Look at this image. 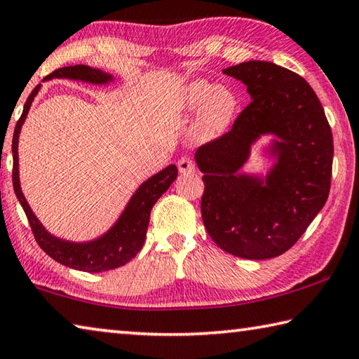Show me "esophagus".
<instances>
[{
    "instance_id": "esophagus-1",
    "label": "esophagus",
    "mask_w": 359,
    "mask_h": 359,
    "mask_svg": "<svg viewBox=\"0 0 359 359\" xmlns=\"http://www.w3.org/2000/svg\"><path fill=\"white\" fill-rule=\"evenodd\" d=\"M178 170L180 173H192L196 172V162L191 157H181L178 161Z\"/></svg>"
}]
</instances>
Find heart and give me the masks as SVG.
Returning a JSON list of instances; mask_svg holds the SVG:
<instances>
[{"mask_svg": "<svg viewBox=\"0 0 359 359\" xmlns=\"http://www.w3.org/2000/svg\"><path fill=\"white\" fill-rule=\"evenodd\" d=\"M178 105L184 111H198L197 134L216 138L229 130L238 110L236 94L225 86L192 80L180 90Z\"/></svg>", "mask_w": 359, "mask_h": 359, "instance_id": "heart-1", "label": "heart"}]
</instances>
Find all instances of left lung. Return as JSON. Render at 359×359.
I'll list each match as a JSON object with an SVG mask.
<instances>
[{
  "label": "left lung",
  "mask_w": 359,
  "mask_h": 359,
  "mask_svg": "<svg viewBox=\"0 0 359 359\" xmlns=\"http://www.w3.org/2000/svg\"><path fill=\"white\" fill-rule=\"evenodd\" d=\"M248 88L250 102L230 132L200 147L202 219L219 248L249 260L287 252L330 196L332 134L311 85L269 61H248L222 71ZM273 138L262 154L269 172H242L262 136Z\"/></svg>",
  "instance_id": "1"
}]
</instances>
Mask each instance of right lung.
Listing matches in <instances>:
<instances>
[{"label": "right lung", "instance_id": "add662e5", "mask_svg": "<svg viewBox=\"0 0 359 359\" xmlns=\"http://www.w3.org/2000/svg\"><path fill=\"white\" fill-rule=\"evenodd\" d=\"M52 79H67L85 81L91 85H107L115 80L111 74L100 71L96 67H90L85 65L61 67L58 71L47 75L42 81ZM42 85H37L31 91L23 107V113L17 121L12 137V157H14V170H12V183H14V192L20 202L25 215L28 217V222L33 230L34 238L41 249L48 257H52L61 265L79 269L86 273H102L109 269H115L126 265L137 255L138 250L143 248L144 238L149 224V215L154 203L161 198L173 181L178 176L176 165H168L159 173H156L147 181L138 186V189L132 194L128 205L123 210L121 215L116 219V222L105 231L104 235L94 238L91 241H69L62 238L55 236L53 233L43 227L39 219L31 210L27 198H25L20 187V173H18V137H20L22 126L27 119L28 111L31 109L34 97L37 96Z\"/></svg>", "mask_w": 359, "mask_h": 359}]
</instances>
